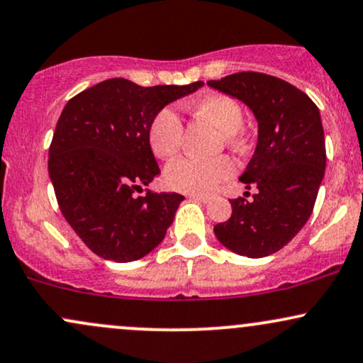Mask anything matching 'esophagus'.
Masks as SVG:
<instances>
[{
    "instance_id": "esophagus-1",
    "label": "esophagus",
    "mask_w": 363,
    "mask_h": 363,
    "mask_svg": "<svg viewBox=\"0 0 363 363\" xmlns=\"http://www.w3.org/2000/svg\"><path fill=\"white\" fill-rule=\"evenodd\" d=\"M189 199H193V201H201V203L210 201V198H208V196H203V194H189Z\"/></svg>"
}]
</instances>
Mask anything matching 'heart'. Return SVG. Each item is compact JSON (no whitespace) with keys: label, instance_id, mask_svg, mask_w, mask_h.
Instances as JSON below:
<instances>
[{"label":"heart","instance_id":"1","mask_svg":"<svg viewBox=\"0 0 363 363\" xmlns=\"http://www.w3.org/2000/svg\"><path fill=\"white\" fill-rule=\"evenodd\" d=\"M194 114L210 121L223 133L227 143H235L237 133L244 126V111L234 97L225 94H208L193 104ZM184 140V126L177 112L170 107L158 111L148 126V143L158 158L176 157ZM235 172L230 158L215 160L179 158L164 172V181L170 189L189 194H211Z\"/></svg>","mask_w":363,"mask_h":363}]
</instances>
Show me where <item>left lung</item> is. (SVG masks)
Instances as JSON below:
<instances>
[{"label":"left lung","mask_w":363,"mask_h":363,"mask_svg":"<svg viewBox=\"0 0 363 363\" xmlns=\"http://www.w3.org/2000/svg\"><path fill=\"white\" fill-rule=\"evenodd\" d=\"M244 102L257 121V145L239 179L257 187L251 201L230 199L232 216L215 225L216 239L239 256L264 257L302 230L326 169L318 106L281 78L242 72L206 82Z\"/></svg>","instance_id":"8db88e82"}]
</instances>
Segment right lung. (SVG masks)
<instances>
[{"label": "right lung", "instance_id": "1", "mask_svg": "<svg viewBox=\"0 0 363 363\" xmlns=\"http://www.w3.org/2000/svg\"><path fill=\"white\" fill-rule=\"evenodd\" d=\"M201 86L111 78L65 106L49 148V177L62 216L97 256L136 261L164 240L184 196H136L160 174L148 126L167 104Z\"/></svg>", "mask_w": 363, "mask_h": 363}]
</instances>
